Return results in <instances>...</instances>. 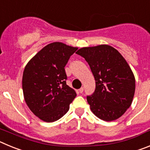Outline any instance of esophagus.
Segmentation results:
<instances>
[{
	"label": "esophagus",
	"instance_id": "1",
	"mask_svg": "<svg viewBox=\"0 0 150 150\" xmlns=\"http://www.w3.org/2000/svg\"><path fill=\"white\" fill-rule=\"evenodd\" d=\"M83 90H84V88H83V87H81V88H79V93H83Z\"/></svg>",
	"mask_w": 150,
	"mask_h": 150
}]
</instances>
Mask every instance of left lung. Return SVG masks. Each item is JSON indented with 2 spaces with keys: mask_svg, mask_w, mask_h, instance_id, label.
Segmentation results:
<instances>
[{
  "mask_svg": "<svg viewBox=\"0 0 150 150\" xmlns=\"http://www.w3.org/2000/svg\"><path fill=\"white\" fill-rule=\"evenodd\" d=\"M76 54L88 62L95 77V91L87 95L92 112L104 121L117 120L129 108L134 95L135 79L127 62L108 45L84 47Z\"/></svg>",
  "mask_w": 150,
  "mask_h": 150,
  "instance_id": "8db88e82",
  "label": "left lung"
}]
</instances>
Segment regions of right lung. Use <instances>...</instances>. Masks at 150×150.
Instances as JSON below:
<instances>
[{
	"instance_id": "add662e5",
	"label": "right lung",
	"mask_w": 150,
	"mask_h": 150,
	"mask_svg": "<svg viewBox=\"0 0 150 150\" xmlns=\"http://www.w3.org/2000/svg\"><path fill=\"white\" fill-rule=\"evenodd\" d=\"M77 50L60 42L50 43L36 54L22 76L24 98L29 109L46 122L59 120L76 96L66 83L64 67Z\"/></svg>"
}]
</instances>
